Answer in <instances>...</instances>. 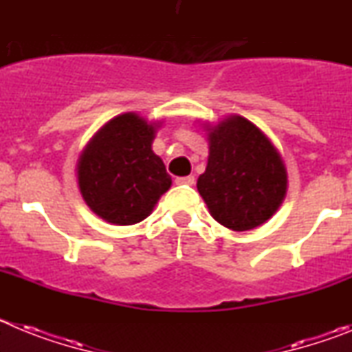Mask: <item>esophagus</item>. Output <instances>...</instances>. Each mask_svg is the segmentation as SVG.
Listing matches in <instances>:
<instances>
[{"label":"esophagus","mask_w":352,"mask_h":352,"mask_svg":"<svg viewBox=\"0 0 352 352\" xmlns=\"http://www.w3.org/2000/svg\"><path fill=\"white\" fill-rule=\"evenodd\" d=\"M195 178L194 176H182V178H176V185H194Z\"/></svg>","instance_id":"esophagus-1"}]
</instances>
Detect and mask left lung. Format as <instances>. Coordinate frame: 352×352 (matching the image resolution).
I'll use <instances>...</instances> for the list:
<instances>
[{
    "mask_svg": "<svg viewBox=\"0 0 352 352\" xmlns=\"http://www.w3.org/2000/svg\"><path fill=\"white\" fill-rule=\"evenodd\" d=\"M210 157L197 190L211 217L232 231H250L278 210L287 192L280 153L252 121L229 116L208 129Z\"/></svg>",
    "mask_w": 352,
    "mask_h": 352,
    "instance_id": "obj_1",
    "label": "left lung"
}]
</instances>
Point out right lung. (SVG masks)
<instances>
[{"mask_svg": "<svg viewBox=\"0 0 352 352\" xmlns=\"http://www.w3.org/2000/svg\"><path fill=\"white\" fill-rule=\"evenodd\" d=\"M157 126L135 113L120 114L107 121L80 153V194L105 222H141L170 188L166 166L151 149Z\"/></svg>", "mask_w": 352, "mask_h": 352, "instance_id": "add662e5", "label": "right lung"}]
</instances>
